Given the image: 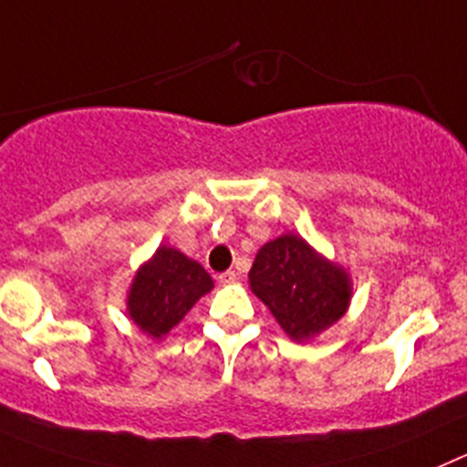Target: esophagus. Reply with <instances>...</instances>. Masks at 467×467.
I'll return each mask as SVG.
<instances>
[{
	"label": "esophagus",
	"mask_w": 467,
	"mask_h": 467,
	"mask_svg": "<svg viewBox=\"0 0 467 467\" xmlns=\"http://www.w3.org/2000/svg\"><path fill=\"white\" fill-rule=\"evenodd\" d=\"M236 270H226V273H220V284H231V282H236Z\"/></svg>",
	"instance_id": "34e87169"
}]
</instances>
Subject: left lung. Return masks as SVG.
Returning <instances> with one entry per match:
<instances>
[{
    "label": "left lung",
    "instance_id": "1",
    "mask_svg": "<svg viewBox=\"0 0 467 467\" xmlns=\"http://www.w3.org/2000/svg\"><path fill=\"white\" fill-rule=\"evenodd\" d=\"M250 286L291 339L327 330L348 309V277L300 236L265 243L250 270Z\"/></svg>",
    "mask_w": 467,
    "mask_h": 467
}]
</instances>
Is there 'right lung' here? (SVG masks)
<instances>
[{"label": "right lung", "instance_id": "obj_1", "mask_svg": "<svg viewBox=\"0 0 467 467\" xmlns=\"http://www.w3.org/2000/svg\"><path fill=\"white\" fill-rule=\"evenodd\" d=\"M213 288V279L197 261L174 247H158L140 268L128 296V312L140 330L155 339L179 326L199 297Z\"/></svg>", "mask_w": 467, "mask_h": 467}]
</instances>
